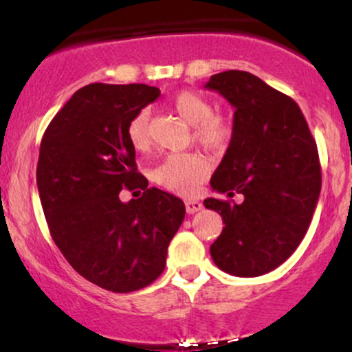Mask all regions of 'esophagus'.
I'll list each match as a JSON object with an SVG mask.
<instances>
[{
  "mask_svg": "<svg viewBox=\"0 0 352 352\" xmlns=\"http://www.w3.org/2000/svg\"><path fill=\"white\" fill-rule=\"evenodd\" d=\"M185 208H187V213L192 215V213L200 212V210L204 208V205H201V201L199 200H187L185 201Z\"/></svg>",
  "mask_w": 352,
  "mask_h": 352,
  "instance_id": "1",
  "label": "esophagus"
}]
</instances>
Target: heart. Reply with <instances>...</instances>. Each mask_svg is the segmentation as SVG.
Segmentation results:
<instances>
[{
	"mask_svg": "<svg viewBox=\"0 0 352 352\" xmlns=\"http://www.w3.org/2000/svg\"><path fill=\"white\" fill-rule=\"evenodd\" d=\"M173 109L185 122L193 127V137L201 147L212 152H221L228 147L233 135V124L228 116L213 112L207 96L199 91H182L173 98ZM127 137L132 147L145 152L151 147V112L142 109L132 117L127 127ZM212 165L204 155L195 152L172 153L153 168L152 179L164 188L179 195H195L208 177Z\"/></svg>",
	"mask_w": 352,
	"mask_h": 352,
	"instance_id": "heart-1",
	"label": "heart"
}]
</instances>
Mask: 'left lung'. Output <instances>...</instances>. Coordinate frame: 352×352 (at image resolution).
Returning <instances> with one entry per match:
<instances>
[{"mask_svg": "<svg viewBox=\"0 0 352 352\" xmlns=\"http://www.w3.org/2000/svg\"><path fill=\"white\" fill-rule=\"evenodd\" d=\"M205 89L235 107L232 140L210 180L228 199L204 200L225 223L210 254L225 273L260 276L285 263L308 232L321 192L316 142L298 104L250 72H220ZM238 192L240 204L231 200Z\"/></svg>", "mask_w": 352, "mask_h": 352, "instance_id": "left-lung-1", "label": "left lung"}]
</instances>
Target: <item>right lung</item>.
<instances>
[{
	"mask_svg": "<svg viewBox=\"0 0 352 352\" xmlns=\"http://www.w3.org/2000/svg\"><path fill=\"white\" fill-rule=\"evenodd\" d=\"M159 96L145 84L80 87L39 148L36 182L52 240L80 276L112 293L137 292L162 274L185 217L180 199L148 188L127 137L132 117ZM122 188L143 195L124 204Z\"/></svg>",
	"mask_w": 352,
	"mask_h": 352,
	"instance_id": "1",
	"label": "right lung"
}]
</instances>
